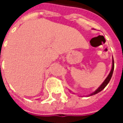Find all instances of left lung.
<instances>
[{"instance_id":"left-lung-1","label":"left lung","mask_w":123,"mask_h":123,"mask_svg":"<svg viewBox=\"0 0 123 123\" xmlns=\"http://www.w3.org/2000/svg\"><path fill=\"white\" fill-rule=\"evenodd\" d=\"M113 70H114V60H113V65H112V68L111 70V72L109 74L108 76L106 78V79L104 80V82L102 83V84L99 87V88L96 90L94 92H93L92 93H91L90 95H89V96H91V95H95L96 93H98L100 92L101 91L103 90L104 88H105V86L107 84H108V83L109 82V81L111 80V77H112V75H113Z\"/></svg>"}]
</instances>
